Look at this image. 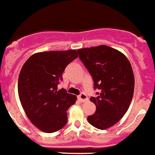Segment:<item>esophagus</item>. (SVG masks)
<instances>
[{"mask_svg":"<svg viewBox=\"0 0 155 155\" xmlns=\"http://www.w3.org/2000/svg\"><path fill=\"white\" fill-rule=\"evenodd\" d=\"M78 98L81 102H86V101L87 100V95H86L84 93H81V94L78 95Z\"/></svg>","mask_w":155,"mask_h":155,"instance_id":"34e87169","label":"esophagus"}]
</instances>
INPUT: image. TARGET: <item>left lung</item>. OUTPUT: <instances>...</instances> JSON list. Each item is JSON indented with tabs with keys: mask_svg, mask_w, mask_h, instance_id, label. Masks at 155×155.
<instances>
[{
	"mask_svg": "<svg viewBox=\"0 0 155 155\" xmlns=\"http://www.w3.org/2000/svg\"><path fill=\"white\" fill-rule=\"evenodd\" d=\"M79 58L91 75L94 89L90 98L96 111L87 116L91 125L100 130L113 127L124 116L132 101L134 76L128 59L105 45L78 50Z\"/></svg>",
	"mask_w": 155,
	"mask_h": 155,
	"instance_id": "1",
	"label": "left lung"
}]
</instances>
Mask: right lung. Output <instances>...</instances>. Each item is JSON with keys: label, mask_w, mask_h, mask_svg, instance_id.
Masks as SVG:
<instances>
[{"label": "right lung", "mask_w": 155, "mask_h": 155, "mask_svg": "<svg viewBox=\"0 0 155 155\" xmlns=\"http://www.w3.org/2000/svg\"><path fill=\"white\" fill-rule=\"evenodd\" d=\"M78 57L76 50L42 52L31 55L19 74L18 89L30 121L40 130L53 133L68 123L67 111L77 97L57 89L66 67Z\"/></svg>", "instance_id": "obj_1"}]
</instances>
